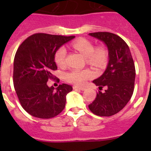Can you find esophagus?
<instances>
[{"instance_id":"obj_1","label":"esophagus","mask_w":151,"mask_h":151,"mask_svg":"<svg viewBox=\"0 0 151 151\" xmlns=\"http://www.w3.org/2000/svg\"><path fill=\"white\" fill-rule=\"evenodd\" d=\"M73 88H74V90L79 89V90H80V91H85V88H83V87H79V86H74L73 87Z\"/></svg>"}]
</instances>
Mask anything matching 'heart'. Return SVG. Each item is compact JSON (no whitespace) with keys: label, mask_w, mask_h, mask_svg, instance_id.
<instances>
[{"label":"heart","mask_w":151,"mask_h":151,"mask_svg":"<svg viewBox=\"0 0 151 151\" xmlns=\"http://www.w3.org/2000/svg\"><path fill=\"white\" fill-rule=\"evenodd\" d=\"M73 47L86 58L88 64L95 67H103L107 60V52L102 47L96 49L94 45L86 39H82L73 43ZM66 49L61 47L55 54V60L58 66H63L66 63ZM93 73L90 70L74 69L66 74L67 81L77 85H83L88 79L93 77Z\"/></svg>","instance_id":"b5f03b06"}]
</instances>
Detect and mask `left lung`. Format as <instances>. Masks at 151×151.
I'll return each mask as SVG.
<instances>
[{
	"label": "left lung",
	"instance_id": "left-lung-1",
	"mask_svg": "<svg viewBox=\"0 0 151 151\" xmlns=\"http://www.w3.org/2000/svg\"><path fill=\"white\" fill-rule=\"evenodd\" d=\"M101 41L108 50V63L99 78L93 81L99 90L96 99L88 105L90 110L99 116H112L129 102L134 92L135 67L127 44L120 36L109 32L89 33Z\"/></svg>",
	"mask_w": 151,
	"mask_h": 151
}]
</instances>
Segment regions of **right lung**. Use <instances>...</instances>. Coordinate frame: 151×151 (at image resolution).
<instances>
[{"mask_svg": "<svg viewBox=\"0 0 151 151\" xmlns=\"http://www.w3.org/2000/svg\"><path fill=\"white\" fill-rule=\"evenodd\" d=\"M75 36L35 33L27 38L18 48L14 60L13 82L23 109L36 118H53L64 109L66 95L72 91L69 85L49 87L56 51Z\"/></svg>", "mask_w": 151, "mask_h": 151, "instance_id": "obj_1", "label": "right lung"}]
</instances>
